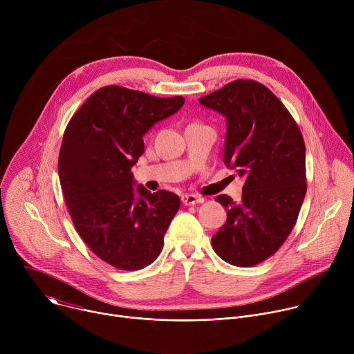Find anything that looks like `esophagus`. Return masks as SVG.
Instances as JSON below:
<instances>
[{
	"instance_id": "34e87169",
	"label": "esophagus",
	"mask_w": 354,
	"mask_h": 354,
	"mask_svg": "<svg viewBox=\"0 0 354 354\" xmlns=\"http://www.w3.org/2000/svg\"><path fill=\"white\" fill-rule=\"evenodd\" d=\"M182 203L185 206H192V205H197V203H203L205 198L200 197V196H196V194H182L180 197Z\"/></svg>"
}]
</instances>
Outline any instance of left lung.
Returning a JSON list of instances; mask_svg holds the SVG:
<instances>
[{
  "label": "left lung",
  "mask_w": 354,
  "mask_h": 354,
  "mask_svg": "<svg viewBox=\"0 0 354 354\" xmlns=\"http://www.w3.org/2000/svg\"><path fill=\"white\" fill-rule=\"evenodd\" d=\"M227 120L224 162L245 178L242 200L216 197L227 221L212 238L230 265L255 266L284 243L307 192L306 144L280 99L265 85L235 80L198 99Z\"/></svg>",
  "instance_id": "left-lung-1"
}]
</instances>
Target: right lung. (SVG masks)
<instances>
[{
    "label": "right lung",
    "instance_id": "obj_1",
    "mask_svg": "<svg viewBox=\"0 0 354 354\" xmlns=\"http://www.w3.org/2000/svg\"><path fill=\"white\" fill-rule=\"evenodd\" d=\"M183 104V96L109 85L93 92L67 124L59 178L71 220L93 254L116 269L153 263L179 210L178 194L134 187L131 167L144 153L142 136Z\"/></svg>",
    "mask_w": 354,
    "mask_h": 354
}]
</instances>
